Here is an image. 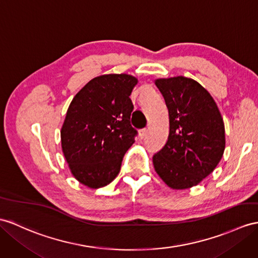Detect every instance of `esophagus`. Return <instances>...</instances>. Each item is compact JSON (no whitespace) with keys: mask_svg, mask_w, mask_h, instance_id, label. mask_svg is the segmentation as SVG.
<instances>
[{"mask_svg":"<svg viewBox=\"0 0 258 258\" xmlns=\"http://www.w3.org/2000/svg\"><path fill=\"white\" fill-rule=\"evenodd\" d=\"M148 135V129H141L140 131H139V138H141V139H143L144 137H146Z\"/></svg>","mask_w":258,"mask_h":258,"instance_id":"1","label":"esophagus"}]
</instances>
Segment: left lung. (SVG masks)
<instances>
[{
    "mask_svg": "<svg viewBox=\"0 0 258 258\" xmlns=\"http://www.w3.org/2000/svg\"><path fill=\"white\" fill-rule=\"evenodd\" d=\"M169 117L167 142L153 155L162 180L173 189L198 185L217 167L225 149L224 123L215 99L185 77L155 80Z\"/></svg>",
    "mask_w": 258,
    "mask_h": 258,
    "instance_id": "obj_1",
    "label": "left lung"
}]
</instances>
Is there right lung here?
<instances>
[{"label": "right lung", "instance_id": "obj_1", "mask_svg": "<svg viewBox=\"0 0 258 258\" xmlns=\"http://www.w3.org/2000/svg\"><path fill=\"white\" fill-rule=\"evenodd\" d=\"M138 79L129 74L94 78L72 99L61 128L62 152L73 176L90 188L111 183L137 130L131 127V92Z\"/></svg>", "mask_w": 258, "mask_h": 258}]
</instances>
